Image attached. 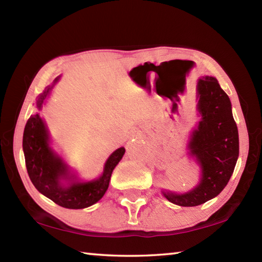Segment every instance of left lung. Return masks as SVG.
Instances as JSON below:
<instances>
[{
	"label": "left lung",
	"instance_id": "left-lung-1",
	"mask_svg": "<svg viewBox=\"0 0 262 262\" xmlns=\"http://www.w3.org/2000/svg\"><path fill=\"white\" fill-rule=\"evenodd\" d=\"M198 97L201 120L193 133L189 150L201 165V181L185 194L163 192L168 201L181 207H195L217 196L231 178L239 155L231 101L217 79L211 76L199 79Z\"/></svg>",
	"mask_w": 262,
	"mask_h": 262
}]
</instances>
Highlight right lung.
Segmentation results:
<instances>
[{
	"label": "right lung",
	"instance_id": "right-lung-1",
	"mask_svg": "<svg viewBox=\"0 0 262 262\" xmlns=\"http://www.w3.org/2000/svg\"><path fill=\"white\" fill-rule=\"evenodd\" d=\"M50 90L51 88H46L38 96L35 100L38 110H41ZM23 150L26 170L34 187L56 205L69 209H83L98 202L108 188L114 167L125 154V148L115 150L106 162L104 173L99 179L88 183L74 181V176H69L67 166L48 144L46 126L38 113L31 115L26 122ZM61 179H72V183L63 186L60 184Z\"/></svg>",
	"mask_w": 262,
	"mask_h": 262
}]
</instances>
